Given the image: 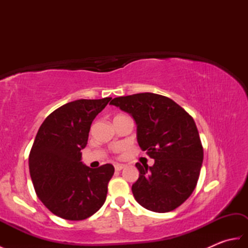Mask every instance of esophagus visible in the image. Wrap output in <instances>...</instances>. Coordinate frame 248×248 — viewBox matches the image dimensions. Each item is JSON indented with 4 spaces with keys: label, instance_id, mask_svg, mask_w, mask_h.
<instances>
[{
    "label": "esophagus",
    "instance_id": "esophagus-1",
    "mask_svg": "<svg viewBox=\"0 0 248 248\" xmlns=\"http://www.w3.org/2000/svg\"><path fill=\"white\" fill-rule=\"evenodd\" d=\"M114 167H115L116 170H124L125 165H124V164H115Z\"/></svg>",
    "mask_w": 248,
    "mask_h": 248
}]
</instances>
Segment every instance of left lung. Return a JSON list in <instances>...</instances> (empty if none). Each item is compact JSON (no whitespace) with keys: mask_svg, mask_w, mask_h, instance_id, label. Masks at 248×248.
I'll return each instance as SVG.
<instances>
[{"mask_svg":"<svg viewBox=\"0 0 248 248\" xmlns=\"http://www.w3.org/2000/svg\"><path fill=\"white\" fill-rule=\"evenodd\" d=\"M115 105L132 116L136 138L152 166H135L140 177L132 193L141 207L170 212L191 196L202 165L203 150L195 121L171 99L152 93L114 98Z\"/></svg>","mask_w":248,"mask_h":248,"instance_id":"obj_1","label":"left lung"}]
</instances>
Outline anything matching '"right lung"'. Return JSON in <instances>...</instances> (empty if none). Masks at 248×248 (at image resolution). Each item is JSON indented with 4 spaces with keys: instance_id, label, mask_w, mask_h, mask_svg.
<instances>
[{
    "instance_id": "right-lung-1",
    "label": "right lung",
    "mask_w": 248,
    "mask_h": 248,
    "mask_svg": "<svg viewBox=\"0 0 248 248\" xmlns=\"http://www.w3.org/2000/svg\"><path fill=\"white\" fill-rule=\"evenodd\" d=\"M112 98L80 99L55 109L37 132L29 157L37 196L50 211L64 219L82 220L102 207L114 166L91 168L82 152L96 116Z\"/></svg>"
}]
</instances>
